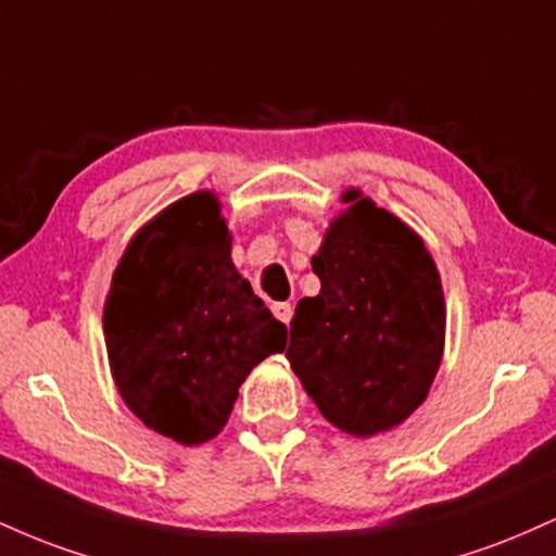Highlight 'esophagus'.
Returning a JSON list of instances; mask_svg holds the SVG:
<instances>
[{
	"label": "esophagus",
	"mask_w": 556,
	"mask_h": 556,
	"mask_svg": "<svg viewBox=\"0 0 556 556\" xmlns=\"http://www.w3.org/2000/svg\"><path fill=\"white\" fill-rule=\"evenodd\" d=\"M271 314L277 316L282 324H290V318H292V305H290V303H274V305H271Z\"/></svg>",
	"instance_id": "esophagus-1"
}]
</instances>
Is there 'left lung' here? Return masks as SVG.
<instances>
[{
    "label": "left lung",
    "instance_id": "8db88e82",
    "mask_svg": "<svg viewBox=\"0 0 556 556\" xmlns=\"http://www.w3.org/2000/svg\"><path fill=\"white\" fill-rule=\"evenodd\" d=\"M344 201L311 261L321 292L298 303L287 358L324 418L374 437L429 394L446 311L424 240L358 190Z\"/></svg>",
    "mask_w": 556,
    "mask_h": 556
}]
</instances>
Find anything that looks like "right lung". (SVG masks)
Returning a JSON list of instances; mask_svg holds the SVG:
<instances>
[{"instance_id":"1","label":"right lung","mask_w":556,"mask_h":556,"mask_svg":"<svg viewBox=\"0 0 556 556\" xmlns=\"http://www.w3.org/2000/svg\"><path fill=\"white\" fill-rule=\"evenodd\" d=\"M104 334L127 407L180 444L216 437L251 368L287 344L285 324L235 271L212 193L172 203L132 238Z\"/></svg>"}]
</instances>
